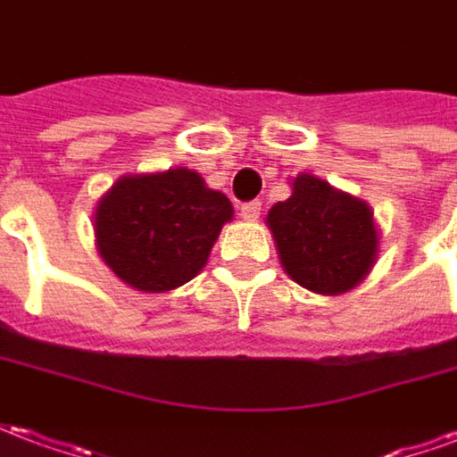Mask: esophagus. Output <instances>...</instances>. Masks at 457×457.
Here are the masks:
<instances>
[{"instance_id": "obj_1", "label": "esophagus", "mask_w": 457, "mask_h": 457, "mask_svg": "<svg viewBox=\"0 0 457 457\" xmlns=\"http://www.w3.org/2000/svg\"><path fill=\"white\" fill-rule=\"evenodd\" d=\"M259 212H262V203H259V200L245 203V205L239 208V215H242L245 220H257Z\"/></svg>"}]
</instances>
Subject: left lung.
<instances>
[{
  "label": "left lung",
  "mask_w": 457,
  "mask_h": 457,
  "mask_svg": "<svg viewBox=\"0 0 457 457\" xmlns=\"http://www.w3.org/2000/svg\"><path fill=\"white\" fill-rule=\"evenodd\" d=\"M267 222L288 277L316 294L350 291L377 257L370 205L308 173L294 180L291 198L269 210Z\"/></svg>",
  "instance_id": "obj_1"
}]
</instances>
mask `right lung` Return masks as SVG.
<instances>
[{
	"mask_svg": "<svg viewBox=\"0 0 457 457\" xmlns=\"http://www.w3.org/2000/svg\"><path fill=\"white\" fill-rule=\"evenodd\" d=\"M229 200L210 190L195 170L169 169L124 176L95 212L97 249L114 274L137 291L161 294L205 267Z\"/></svg>",
	"mask_w": 457,
	"mask_h": 457,
	"instance_id": "right-lung-1",
	"label": "right lung"
}]
</instances>
